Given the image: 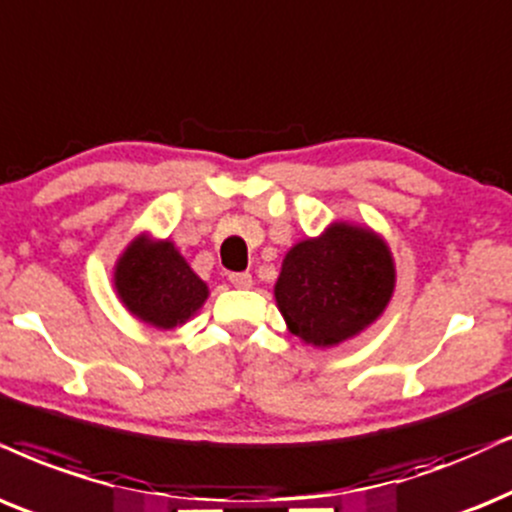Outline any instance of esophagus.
<instances>
[{"label":"esophagus","mask_w":512,"mask_h":512,"mask_svg":"<svg viewBox=\"0 0 512 512\" xmlns=\"http://www.w3.org/2000/svg\"><path fill=\"white\" fill-rule=\"evenodd\" d=\"M231 286L238 288V290H248L252 288V276L248 274V271H236V274L229 276Z\"/></svg>","instance_id":"esophagus-1"}]
</instances>
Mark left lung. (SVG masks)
Instances as JSON below:
<instances>
[{
  "mask_svg": "<svg viewBox=\"0 0 512 512\" xmlns=\"http://www.w3.org/2000/svg\"><path fill=\"white\" fill-rule=\"evenodd\" d=\"M397 286L390 245L371 226L335 219L286 252L276 307L304 345L331 349L383 316Z\"/></svg>",
  "mask_w": 512,
  "mask_h": 512,
  "instance_id": "1",
  "label": "left lung"
}]
</instances>
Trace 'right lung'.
<instances>
[{"mask_svg":"<svg viewBox=\"0 0 512 512\" xmlns=\"http://www.w3.org/2000/svg\"><path fill=\"white\" fill-rule=\"evenodd\" d=\"M113 288L134 319L158 331H174L191 321L210 288L189 267L170 238L139 234L127 243L113 267Z\"/></svg>","mask_w":512,"mask_h":512,"instance_id":"add662e5","label":"right lung"}]
</instances>
